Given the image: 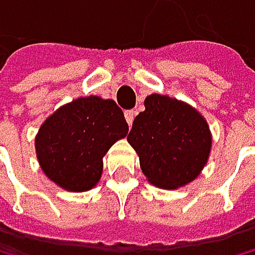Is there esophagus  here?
I'll return each mask as SVG.
<instances>
[{"label": "esophagus", "mask_w": 255, "mask_h": 255, "mask_svg": "<svg viewBox=\"0 0 255 255\" xmlns=\"http://www.w3.org/2000/svg\"><path fill=\"white\" fill-rule=\"evenodd\" d=\"M125 118H126V121H128V125H129V126H132L134 118H135V112H134V110H128V112L125 113Z\"/></svg>", "instance_id": "34e87169"}]
</instances>
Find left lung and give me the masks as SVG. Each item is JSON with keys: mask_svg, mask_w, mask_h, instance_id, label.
<instances>
[{"mask_svg": "<svg viewBox=\"0 0 255 255\" xmlns=\"http://www.w3.org/2000/svg\"><path fill=\"white\" fill-rule=\"evenodd\" d=\"M143 105L128 134L142 172L159 188L187 185L208 163L212 145L208 121L193 107L167 96L151 94Z\"/></svg>", "mask_w": 255, "mask_h": 255, "instance_id": "obj_1", "label": "left lung"}]
</instances>
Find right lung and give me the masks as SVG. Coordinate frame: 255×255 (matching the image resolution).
I'll list each match as a JSON object with an SVG mask.
<instances>
[{"label":"right lung","instance_id":"1","mask_svg":"<svg viewBox=\"0 0 255 255\" xmlns=\"http://www.w3.org/2000/svg\"><path fill=\"white\" fill-rule=\"evenodd\" d=\"M128 130L115 100L80 97L41 125L35 138L39 166L47 179L68 192L91 190L102 175L105 153Z\"/></svg>","mask_w":255,"mask_h":255}]
</instances>
